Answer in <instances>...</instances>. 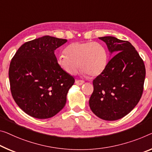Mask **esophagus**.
Returning a JSON list of instances; mask_svg holds the SVG:
<instances>
[{"label":"esophagus","mask_w":152,"mask_h":152,"mask_svg":"<svg viewBox=\"0 0 152 152\" xmlns=\"http://www.w3.org/2000/svg\"><path fill=\"white\" fill-rule=\"evenodd\" d=\"M83 83H84V81L83 80H76L75 81V83L77 84V85H79V86L82 85Z\"/></svg>","instance_id":"1"}]
</instances>
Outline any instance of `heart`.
<instances>
[{
  "mask_svg": "<svg viewBox=\"0 0 152 152\" xmlns=\"http://www.w3.org/2000/svg\"><path fill=\"white\" fill-rule=\"evenodd\" d=\"M66 53L58 57L57 62L63 71L71 75L77 74L81 66L84 74L97 77L105 70L108 63L105 47L98 42L73 43L67 47Z\"/></svg>",
  "mask_w": 152,
  "mask_h": 152,
  "instance_id": "1",
  "label": "heart"
}]
</instances>
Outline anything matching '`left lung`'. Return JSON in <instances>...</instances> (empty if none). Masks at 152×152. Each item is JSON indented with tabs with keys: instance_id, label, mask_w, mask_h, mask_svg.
I'll return each instance as SVG.
<instances>
[{
	"instance_id": "left-lung-1",
	"label": "left lung",
	"mask_w": 152,
	"mask_h": 152,
	"mask_svg": "<svg viewBox=\"0 0 152 152\" xmlns=\"http://www.w3.org/2000/svg\"><path fill=\"white\" fill-rule=\"evenodd\" d=\"M99 39L107 44L112 57L104 71L93 80L94 91L89 104L102 120L114 121L126 115L143 94L145 67L130 42L114 37Z\"/></svg>"
}]
</instances>
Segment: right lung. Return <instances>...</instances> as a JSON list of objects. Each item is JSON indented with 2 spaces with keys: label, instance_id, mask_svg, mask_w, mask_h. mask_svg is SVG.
<instances>
[{
  "label": "right lung",
  "instance_id": "obj_1",
  "mask_svg": "<svg viewBox=\"0 0 152 152\" xmlns=\"http://www.w3.org/2000/svg\"><path fill=\"white\" fill-rule=\"evenodd\" d=\"M66 41L48 35L35 39L23 44L11 60V94L28 115L50 118L65 106L75 79L58 66L54 51Z\"/></svg>",
  "mask_w": 152,
  "mask_h": 152
}]
</instances>
